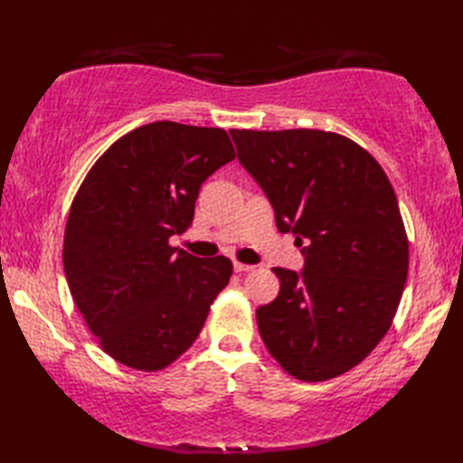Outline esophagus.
Listing matches in <instances>:
<instances>
[{"instance_id": "1", "label": "esophagus", "mask_w": 463, "mask_h": 463, "mask_svg": "<svg viewBox=\"0 0 463 463\" xmlns=\"http://www.w3.org/2000/svg\"><path fill=\"white\" fill-rule=\"evenodd\" d=\"M257 267H252V264H244V262H234V270L237 272H252Z\"/></svg>"}]
</instances>
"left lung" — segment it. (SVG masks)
I'll use <instances>...</instances> for the list:
<instances>
[{"label": "left lung", "mask_w": 463, "mask_h": 463, "mask_svg": "<svg viewBox=\"0 0 463 463\" xmlns=\"http://www.w3.org/2000/svg\"><path fill=\"white\" fill-rule=\"evenodd\" d=\"M280 232L304 242V272L272 269L280 292L257 310L270 356L302 382L352 370L378 346L404 292L410 247L386 173L358 143L318 129H231Z\"/></svg>", "instance_id": "8db88e82"}]
</instances>
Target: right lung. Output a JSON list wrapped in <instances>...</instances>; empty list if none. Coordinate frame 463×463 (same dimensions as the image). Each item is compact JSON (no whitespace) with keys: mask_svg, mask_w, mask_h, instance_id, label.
Here are the masks:
<instances>
[{"mask_svg":"<svg viewBox=\"0 0 463 463\" xmlns=\"http://www.w3.org/2000/svg\"><path fill=\"white\" fill-rule=\"evenodd\" d=\"M234 156L224 129L156 121L119 137L85 175L63 269L97 344L123 366H171L229 284V259H196L169 241L191 226L201 184Z\"/></svg>","mask_w":463,"mask_h":463,"instance_id":"add662e5","label":"right lung"}]
</instances>
